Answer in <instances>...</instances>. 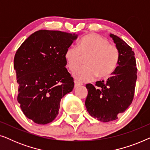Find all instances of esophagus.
Listing matches in <instances>:
<instances>
[{
    "instance_id": "34e87169",
    "label": "esophagus",
    "mask_w": 150,
    "mask_h": 150,
    "mask_svg": "<svg viewBox=\"0 0 150 150\" xmlns=\"http://www.w3.org/2000/svg\"><path fill=\"white\" fill-rule=\"evenodd\" d=\"M82 85H83V84L81 83H79V81H74V87H80V86H81Z\"/></svg>"
}]
</instances>
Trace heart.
I'll use <instances>...</instances> for the list:
<instances>
[{
  "instance_id": "obj_1",
  "label": "heart",
  "mask_w": 150,
  "mask_h": 150,
  "mask_svg": "<svg viewBox=\"0 0 150 150\" xmlns=\"http://www.w3.org/2000/svg\"><path fill=\"white\" fill-rule=\"evenodd\" d=\"M64 56L71 71L78 68L85 58V66L74 72V76L81 82L93 81L96 76L98 79L108 77L115 70L120 60L118 48L97 33L84 36L78 46L71 45L67 47Z\"/></svg>"
}]
</instances>
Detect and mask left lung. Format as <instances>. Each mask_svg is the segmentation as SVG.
Here are the masks:
<instances>
[{"label": "left lung", "instance_id": "1", "mask_svg": "<svg viewBox=\"0 0 150 150\" xmlns=\"http://www.w3.org/2000/svg\"><path fill=\"white\" fill-rule=\"evenodd\" d=\"M110 36L120 52L118 66L106 81H97L95 86L86 85L87 111L103 122L117 120L128 108L134 98L137 79V63L132 48L119 37L113 34Z\"/></svg>", "mask_w": 150, "mask_h": 150}]
</instances>
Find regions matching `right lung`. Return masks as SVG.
<instances>
[{
  "instance_id": "add662e5",
  "label": "right lung",
  "mask_w": 150,
  "mask_h": 150,
  "mask_svg": "<svg viewBox=\"0 0 150 150\" xmlns=\"http://www.w3.org/2000/svg\"><path fill=\"white\" fill-rule=\"evenodd\" d=\"M76 38L74 33L40 30L16 53L18 102L24 115L36 124L52 122L59 114L61 98L74 87L64 55Z\"/></svg>"
}]
</instances>
